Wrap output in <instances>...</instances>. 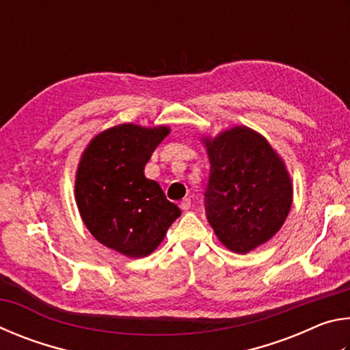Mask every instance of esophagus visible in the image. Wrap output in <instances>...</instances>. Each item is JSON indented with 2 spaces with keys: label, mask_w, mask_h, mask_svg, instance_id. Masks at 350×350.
I'll list each match as a JSON object with an SVG mask.
<instances>
[{
  "label": "esophagus",
  "mask_w": 350,
  "mask_h": 350,
  "mask_svg": "<svg viewBox=\"0 0 350 350\" xmlns=\"http://www.w3.org/2000/svg\"><path fill=\"white\" fill-rule=\"evenodd\" d=\"M180 208H182L183 211H188L189 208H191V199H189V198L183 199L182 202H180Z\"/></svg>",
  "instance_id": "34e87169"
}]
</instances>
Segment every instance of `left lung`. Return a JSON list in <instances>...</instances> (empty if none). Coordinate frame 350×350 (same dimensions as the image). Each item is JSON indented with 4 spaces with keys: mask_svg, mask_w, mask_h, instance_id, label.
I'll use <instances>...</instances> for the list:
<instances>
[{
    "mask_svg": "<svg viewBox=\"0 0 350 350\" xmlns=\"http://www.w3.org/2000/svg\"><path fill=\"white\" fill-rule=\"evenodd\" d=\"M210 159L206 217L217 239L233 253L270 241L286 222L293 200L282 157L254 129L236 125L204 135Z\"/></svg>",
    "mask_w": 350,
    "mask_h": 350,
    "instance_id": "obj_1",
    "label": "left lung"
}]
</instances>
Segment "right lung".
Segmentation results:
<instances>
[{
    "label": "right lung",
    "mask_w": 350,
    "mask_h": 350,
    "mask_svg": "<svg viewBox=\"0 0 350 350\" xmlns=\"http://www.w3.org/2000/svg\"><path fill=\"white\" fill-rule=\"evenodd\" d=\"M170 133L168 125L122 123L94 135L81 152L75 173L81 221L100 244L128 258L151 254L182 213L145 177V165Z\"/></svg>",
    "instance_id": "right-lung-1"
}]
</instances>
